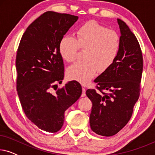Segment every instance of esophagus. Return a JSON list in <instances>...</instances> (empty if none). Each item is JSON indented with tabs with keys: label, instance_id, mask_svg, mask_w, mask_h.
Instances as JSON below:
<instances>
[{
	"label": "esophagus",
	"instance_id": "1",
	"mask_svg": "<svg viewBox=\"0 0 155 155\" xmlns=\"http://www.w3.org/2000/svg\"><path fill=\"white\" fill-rule=\"evenodd\" d=\"M85 96H86V90H85V88L82 87V93L81 97H85Z\"/></svg>",
	"mask_w": 155,
	"mask_h": 155
}]
</instances>
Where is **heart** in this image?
<instances>
[{
    "label": "heart",
    "mask_w": 155,
    "mask_h": 155,
    "mask_svg": "<svg viewBox=\"0 0 155 155\" xmlns=\"http://www.w3.org/2000/svg\"><path fill=\"white\" fill-rule=\"evenodd\" d=\"M79 48L86 49L84 60L71 65L67 71L72 80L86 84L99 71H107L115 62L120 48V36L94 21L80 26L74 38L65 36L59 44V52L67 62L75 60Z\"/></svg>",
    "instance_id": "heart-1"
}]
</instances>
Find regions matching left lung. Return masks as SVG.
Wrapping results in <instances>:
<instances>
[{
  "mask_svg": "<svg viewBox=\"0 0 155 155\" xmlns=\"http://www.w3.org/2000/svg\"><path fill=\"white\" fill-rule=\"evenodd\" d=\"M120 32L119 54L113 65L94 80L97 89L87 90L92 101L90 124L93 132L112 136L119 132L132 116L140 96L143 60L136 37L124 21L117 19ZM108 91L104 93L102 90Z\"/></svg>",
  "mask_w": 155,
  "mask_h": 155,
  "instance_id": "left-lung-1",
  "label": "left lung"
}]
</instances>
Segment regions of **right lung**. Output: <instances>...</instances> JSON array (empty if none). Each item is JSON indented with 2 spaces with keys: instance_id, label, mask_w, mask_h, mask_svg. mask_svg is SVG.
<instances>
[{
  "instance_id": "add662e5",
  "label": "right lung",
  "mask_w": 155,
  "mask_h": 155,
  "mask_svg": "<svg viewBox=\"0 0 155 155\" xmlns=\"http://www.w3.org/2000/svg\"><path fill=\"white\" fill-rule=\"evenodd\" d=\"M78 20L69 14L44 12L27 27L17 52V91L21 106L27 118L46 132L56 133L62 128L65 111L82 94V87L75 80L56 92L51 91L64 78L59 44Z\"/></svg>"
}]
</instances>
